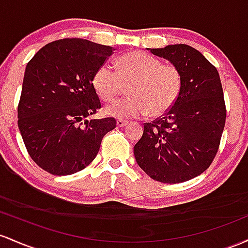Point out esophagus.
<instances>
[{"label": "esophagus", "instance_id": "obj_1", "mask_svg": "<svg viewBox=\"0 0 248 248\" xmlns=\"http://www.w3.org/2000/svg\"><path fill=\"white\" fill-rule=\"evenodd\" d=\"M127 124L126 121H123V119H117V126L118 127H123Z\"/></svg>", "mask_w": 248, "mask_h": 248}]
</instances>
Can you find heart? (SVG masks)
<instances>
[{
  "label": "heart",
  "mask_w": 248,
  "mask_h": 248,
  "mask_svg": "<svg viewBox=\"0 0 248 248\" xmlns=\"http://www.w3.org/2000/svg\"><path fill=\"white\" fill-rule=\"evenodd\" d=\"M117 71L102 64L93 76V85L104 102H111L127 87V98L105 108L118 118L159 117L174 105L183 87L182 72L172 64L144 51L127 52L117 60Z\"/></svg>",
  "instance_id": "1"
}]
</instances>
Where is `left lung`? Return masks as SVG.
<instances>
[{"label": "left lung", "mask_w": 248, "mask_h": 248, "mask_svg": "<svg viewBox=\"0 0 248 248\" xmlns=\"http://www.w3.org/2000/svg\"><path fill=\"white\" fill-rule=\"evenodd\" d=\"M182 72L183 87L173 107L144 124L133 147L139 168L166 184L187 182L206 171L218 152L226 107L218 70L187 44L150 49Z\"/></svg>", "instance_id": "8db88e82"}]
</instances>
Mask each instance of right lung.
Instances as JSON below:
<instances>
[{
    "label": "right lung",
    "instance_id": "right-lung-1",
    "mask_svg": "<svg viewBox=\"0 0 248 248\" xmlns=\"http://www.w3.org/2000/svg\"><path fill=\"white\" fill-rule=\"evenodd\" d=\"M113 50L83 38H63L44 46L27 64L18 129L28 154L44 171L69 176L85 169L103 137L116 127L112 117L87 119L101 109L93 76Z\"/></svg>",
    "mask_w": 248,
    "mask_h": 248
}]
</instances>
